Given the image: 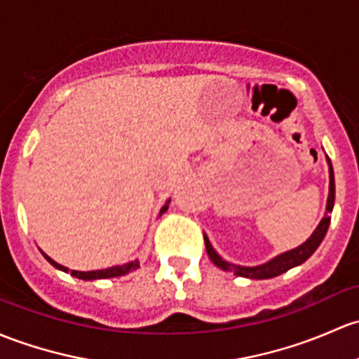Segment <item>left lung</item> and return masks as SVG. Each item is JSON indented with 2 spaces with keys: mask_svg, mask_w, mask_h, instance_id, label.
I'll use <instances>...</instances> for the list:
<instances>
[{
  "mask_svg": "<svg viewBox=\"0 0 359 359\" xmlns=\"http://www.w3.org/2000/svg\"><path fill=\"white\" fill-rule=\"evenodd\" d=\"M327 165H329V198H327V208L325 215L320 220V224L316 225V229L313 230L311 236L304 241L301 246L289 249V251L280 252V255L273 256V258L269 259V262L262 263V265L255 266H244V265H236V263H230L227 259L222 258L215 248L211 246L208 236L205 233V244L206 251H208V256L211 262L218 266V269L225 271H232L237 277H246V278H255V280H263V278H271L277 277V275L285 273V271L294 269V266L303 265L304 262L313 255V252L318 249L320 244H322L323 237H325L327 230H329L330 225V213L334 210V201H335V180H334V168H332L330 158L327 156Z\"/></svg>",
  "mask_w": 359,
  "mask_h": 359,
  "instance_id": "1",
  "label": "left lung"
}]
</instances>
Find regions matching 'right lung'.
Listing matches in <instances>:
<instances>
[{"mask_svg":"<svg viewBox=\"0 0 359 359\" xmlns=\"http://www.w3.org/2000/svg\"><path fill=\"white\" fill-rule=\"evenodd\" d=\"M168 205H170V199H168L167 203H165L163 206H161V210H160V217H161V215L165 213V211L168 210ZM41 252H43L44 258H46L48 262H50L51 265L55 266V269H58V270L65 271V273H69V271H70L72 277H75V278H82V280H100V278L122 277V275H126V273H129V271H134V270H137V269H139V259H132V262H129V263H123V265H115V266H110V269H103V270H90V271H79V270H70V269H67V266L60 265V263H56L55 259L50 258V256H48L46 252H44V251H41Z\"/></svg>","mask_w":359,"mask_h":359,"instance_id":"obj_1","label":"right lung"}]
</instances>
